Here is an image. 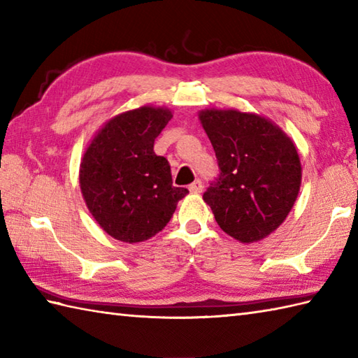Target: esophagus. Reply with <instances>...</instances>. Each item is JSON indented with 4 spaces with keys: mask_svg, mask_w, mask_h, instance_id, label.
Masks as SVG:
<instances>
[{
    "mask_svg": "<svg viewBox=\"0 0 358 358\" xmlns=\"http://www.w3.org/2000/svg\"><path fill=\"white\" fill-rule=\"evenodd\" d=\"M189 191H191L192 194H200L201 191H203V183H201V180H195L194 183L189 186Z\"/></svg>",
    "mask_w": 358,
    "mask_h": 358,
    "instance_id": "34e87169",
    "label": "esophagus"
}]
</instances>
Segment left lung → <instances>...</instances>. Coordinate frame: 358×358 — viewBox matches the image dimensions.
Segmentation results:
<instances>
[{"label": "left lung", "instance_id": "1", "mask_svg": "<svg viewBox=\"0 0 358 358\" xmlns=\"http://www.w3.org/2000/svg\"><path fill=\"white\" fill-rule=\"evenodd\" d=\"M199 117L220 167L203 200L235 240L254 243L268 237L299 196L301 163L295 144L257 113L204 109Z\"/></svg>", "mask_w": 358, "mask_h": 358}]
</instances>
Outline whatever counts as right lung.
<instances>
[{
    "label": "right lung",
    "instance_id": "add662e5",
    "mask_svg": "<svg viewBox=\"0 0 358 358\" xmlns=\"http://www.w3.org/2000/svg\"><path fill=\"white\" fill-rule=\"evenodd\" d=\"M172 118L164 108L127 110L109 120L90 141L80 164L87 209L110 237L138 243L169 223L189 191L172 185L169 162L154 143Z\"/></svg>",
    "mask_w": 358,
    "mask_h": 358
}]
</instances>
